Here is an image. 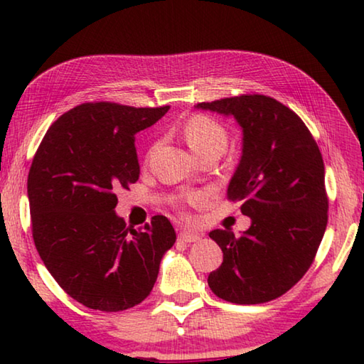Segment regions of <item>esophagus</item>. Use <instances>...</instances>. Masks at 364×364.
<instances>
[{
    "label": "esophagus",
    "mask_w": 364,
    "mask_h": 364,
    "mask_svg": "<svg viewBox=\"0 0 364 364\" xmlns=\"http://www.w3.org/2000/svg\"><path fill=\"white\" fill-rule=\"evenodd\" d=\"M178 239L183 242L186 244H191V242H197L200 239V234L197 232H193V231H181L180 234H178Z\"/></svg>",
    "instance_id": "1"
}]
</instances>
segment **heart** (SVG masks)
Returning <instances> with one entry per match:
<instances>
[{
  "label": "heart",
  "mask_w": 364,
  "mask_h": 364,
  "mask_svg": "<svg viewBox=\"0 0 364 364\" xmlns=\"http://www.w3.org/2000/svg\"><path fill=\"white\" fill-rule=\"evenodd\" d=\"M183 136L197 157L205 156V154L221 156L228 144L226 128L208 115L191 117L183 127ZM191 200H197V196L191 197Z\"/></svg>",
  "instance_id": "1"
}]
</instances>
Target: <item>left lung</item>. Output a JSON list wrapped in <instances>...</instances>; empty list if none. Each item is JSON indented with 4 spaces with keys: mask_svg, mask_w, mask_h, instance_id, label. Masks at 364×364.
Returning a JSON list of instances; mask_svg holds the SVG:
<instances>
[{
    "mask_svg": "<svg viewBox=\"0 0 364 364\" xmlns=\"http://www.w3.org/2000/svg\"><path fill=\"white\" fill-rule=\"evenodd\" d=\"M234 117L242 128V156L228 199L242 202L250 228L241 236L213 230L223 263L208 274L217 297L237 305L281 297L306 273L328 225L324 164L300 117L263 95L196 106Z\"/></svg>",
    "mask_w": 364,
    "mask_h": 364,
    "instance_id": "left-lung-1",
    "label": "left lung"
}]
</instances>
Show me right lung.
<instances>
[{
    "label": "right lung",
    "instance_id": "add662e5",
    "mask_svg": "<svg viewBox=\"0 0 364 364\" xmlns=\"http://www.w3.org/2000/svg\"><path fill=\"white\" fill-rule=\"evenodd\" d=\"M168 109L82 104L49 127L33 157L27 194L35 247L58 284L93 310L141 304L176 241L164 215L136 231L115 213V191L139 178L134 134Z\"/></svg>",
    "mask_w": 364,
    "mask_h": 364
}]
</instances>
